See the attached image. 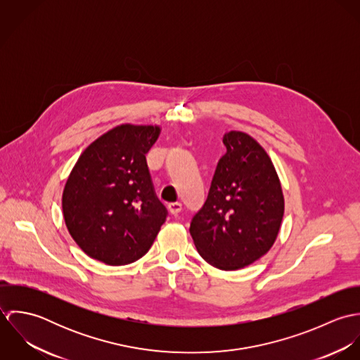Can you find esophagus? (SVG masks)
<instances>
[{"label":"esophagus","instance_id":"34e87169","mask_svg":"<svg viewBox=\"0 0 360 360\" xmlns=\"http://www.w3.org/2000/svg\"><path fill=\"white\" fill-rule=\"evenodd\" d=\"M181 207H183V205H181L180 202H173V204H169V205H167L169 212H170L172 214H174V216L181 212Z\"/></svg>","mask_w":360,"mask_h":360}]
</instances>
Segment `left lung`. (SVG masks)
Instances as JSON below:
<instances>
[{
    "label": "left lung",
    "instance_id": "8db88e82",
    "mask_svg": "<svg viewBox=\"0 0 360 360\" xmlns=\"http://www.w3.org/2000/svg\"><path fill=\"white\" fill-rule=\"evenodd\" d=\"M205 204L193 216L197 251L220 270H237L263 257L278 234L284 198L266 151L243 131L223 136Z\"/></svg>",
    "mask_w": 360,
    "mask_h": 360
}]
</instances>
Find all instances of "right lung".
<instances>
[{"instance_id": "right-lung-1", "label": "right lung", "mask_w": 360, "mask_h": 360, "mask_svg": "<svg viewBox=\"0 0 360 360\" xmlns=\"http://www.w3.org/2000/svg\"><path fill=\"white\" fill-rule=\"evenodd\" d=\"M159 127L122 124L90 144L63 190L66 227L89 255L112 266L144 257L167 217L146 155Z\"/></svg>"}]
</instances>
